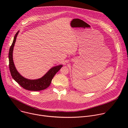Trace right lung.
Returning <instances> with one entry per match:
<instances>
[{
	"instance_id": "add662e5",
	"label": "right lung",
	"mask_w": 128,
	"mask_h": 128,
	"mask_svg": "<svg viewBox=\"0 0 128 128\" xmlns=\"http://www.w3.org/2000/svg\"><path fill=\"white\" fill-rule=\"evenodd\" d=\"M19 32V31H18L14 35L13 42L10 47L9 50V68L11 76L13 79L16 82H18L25 90L33 91H38L44 90L50 86L52 78L54 75L56 74V73L58 72V71L62 68V65H60L52 68L43 77L38 80H28L23 77L17 71L14 66L12 59V52L16 40V36Z\"/></svg>"
}]
</instances>
